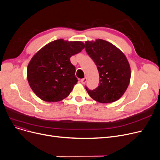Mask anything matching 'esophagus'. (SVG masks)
Masks as SVG:
<instances>
[{
	"mask_svg": "<svg viewBox=\"0 0 160 160\" xmlns=\"http://www.w3.org/2000/svg\"><path fill=\"white\" fill-rule=\"evenodd\" d=\"M86 82H87V78H82V79L81 80V82L83 83V84H85Z\"/></svg>",
	"mask_w": 160,
	"mask_h": 160,
	"instance_id": "esophagus-1",
	"label": "esophagus"
}]
</instances>
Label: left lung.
<instances>
[{
	"instance_id": "obj_1",
	"label": "left lung",
	"mask_w": 160,
	"mask_h": 160,
	"mask_svg": "<svg viewBox=\"0 0 160 160\" xmlns=\"http://www.w3.org/2000/svg\"><path fill=\"white\" fill-rule=\"evenodd\" d=\"M86 50L96 64L99 73V85L90 90L89 96L100 103L119 100L127 90L131 77L130 67L121 50L110 42L98 39L86 41Z\"/></svg>"
}]
</instances>
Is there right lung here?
Here are the masks:
<instances>
[{
	"instance_id": "obj_1",
	"label": "right lung",
	"mask_w": 160,
	"mask_h": 160,
	"mask_svg": "<svg viewBox=\"0 0 160 160\" xmlns=\"http://www.w3.org/2000/svg\"><path fill=\"white\" fill-rule=\"evenodd\" d=\"M84 47L81 41L60 39L48 43L32 57L28 65L27 79L39 98L52 102L69 96L78 82L70 58Z\"/></svg>"
}]
</instances>
